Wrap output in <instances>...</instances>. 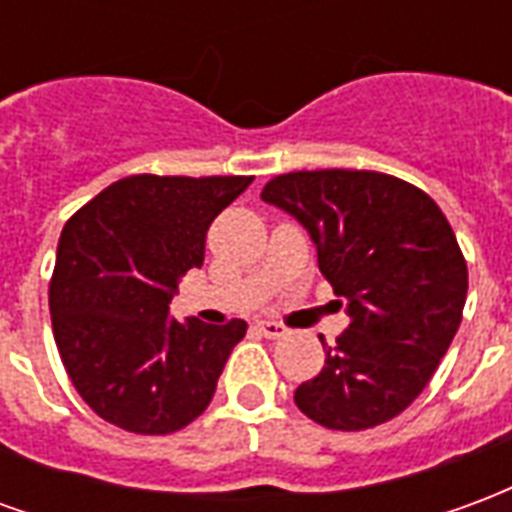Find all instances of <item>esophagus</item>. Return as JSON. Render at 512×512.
<instances>
[{"mask_svg":"<svg viewBox=\"0 0 512 512\" xmlns=\"http://www.w3.org/2000/svg\"><path fill=\"white\" fill-rule=\"evenodd\" d=\"M257 329H260V334L268 337V340H279V337L288 334V326H282V323L277 321H257Z\"/></svg>","mask_w":512,"mask_h":512,"instance_id":"obj_1","label":"esophagus"}]
</instances>
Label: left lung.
<instances>
[{"mask_svg":"<svg viewBox=\"0 0 512 512\" xmlns=\"http://www.w3.org/2000/svg\"><path fill=\"white\" fill-rule=\"evenodd\" d=\"M260 197L310 233L351 318L334 348L323 343L326 365L296 389V406L332 430L397 417L461 326L469 274L447 216L417 186L367 169L288 172Z\"/></svg>","mask_w":512,"mask_h":512,"instance_id":"left-lung-1","label":"left lung"}]
</instances>
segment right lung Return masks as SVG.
<instances>
[{"mask_svg":"<svg viewBox=\"0 0 512 512\" xmlns=\"http://www.w3.org/2000/svg\"><path fill=\"white\" fill-rule=\"evenodd\" d=\"M249 183L131 175L62 227L49 288L54 340L76 392L106 422L164 436L211 403L246 323H178L169 301L202 266L213 219Z\"/></svg>","mask_w":512,"mask_h":512,"instance_id":"obj_1","label":"right lung"}]
</instances>
